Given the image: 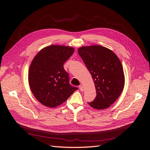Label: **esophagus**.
Masks as SVG:
<instances>
[{
	"label": "esophagus",
	"mask_w": 150,
	"mask_h": 150,
	"mask_svg": "<svg viewBox=\"0 0 150 150\" xmlns=\"http://www.w3.org/2000/svg\"><path fill=\"white\" fill-rule=\"evenodd\" d=\"M79 89H80V90L81 91H83V90H84L83 86L82 85H80V86H79Z\"/></svg>",
	"instance_id": "esophagus-1"
}]
</instances>
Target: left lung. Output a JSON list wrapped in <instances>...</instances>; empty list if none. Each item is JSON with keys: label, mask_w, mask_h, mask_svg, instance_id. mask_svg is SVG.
Returning <instances> with one entry per match:
<instances>
[{"label": "left lung", "mask_w": 150, "mask_h": 150, "mask_svg": "<svg viewBox=\"0 0 150 150\" xmlns=\"http://www.w3.org/2000/svg\"><path fill=\"white\" fill-rule=\"evenodd\" d=\"M78 53L95 83L97 96L88 104L97 109L108 108L123 91L125 76L122 63L111 50L101 45L82 47Z\"/></svg>", "instance_id": "8db88e82"}]
</instances>
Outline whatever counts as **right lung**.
I'll use <instances>...</instances> for the list:
<instances>
[{"label":"right lung","instance_id":"add662e5","mask_svg":"<svg viewBox=\"0 0 150 150\" xmlns=\"http://www.w3.org/2000/svg\"><path fill=\"white\" fill-rule=\"evenodd\" d=\"M74 50L70 47L52 45L42 49L31 62L28 74L30 89L43 105L58 106L78 89L69 83V75L63 67Z\"/></svg>","mask_w":150,"mask_h":150}]
</instances>
